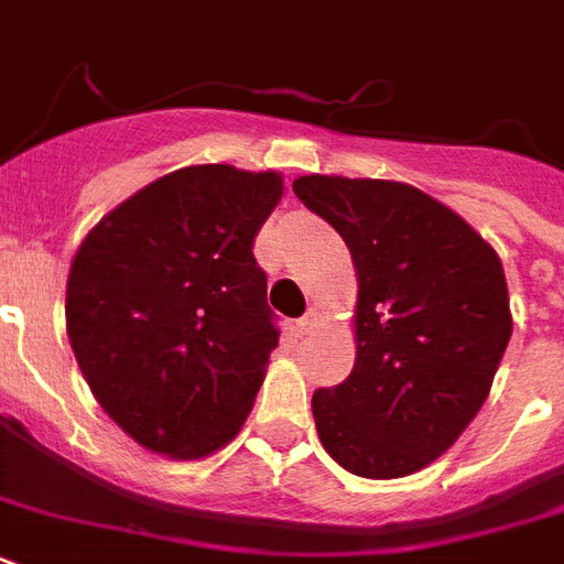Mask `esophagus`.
Segmentation results:
<instances>
[{
  "instance_id": "obj_1",
  "label": "esophagus",
  "mask_w": 564,
  "mask_h": 564,
  "mask_svg": "<svg viewBox=\"0 0 564 564\" xmlns=\"http://www.w3.org/2000/svg\"><path fill=\"white\" fill-rule=\"evenodd\" d=\"M322 322V313L316 307H310L304 316L299 318V330L301 334H310V330H316V325Z\"/></svg>"
}]
</instances>
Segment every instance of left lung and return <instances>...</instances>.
Instances as JSON below:
<instances>
[{
    "label": "left lung",
    "mask_w": 564,
    "mask_h": 564,
    "mask_svg": "<svg viewBox=\"0 0 564 564\" xmlns=\"http://www.w3.org/2000/svg\"><path fill=\"white\" fill-rule=\"evenodd\" d=\"M292 189L339 230L357 274V360L313 394L318 438L357 477L421 471L480 412L512 336L498 251L401 181L301 175Z\"/></svg>",
    "instance_id": "8db88e82"
}]
</instances>
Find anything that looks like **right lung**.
<instances>
[{"label":"right lung","instance_id":"obj_1","mask_svg":"<svg viewBox=\"0 0 564 564\" xmlns=\"http://www.w3.org/2000/svg\"><path fill=\"white\" fill-rule=\"evenodd\" d=\"M281 172L184 166L105 213L66 278V336L128 438L204 459L246 424L278 348L251 246Z\"/></svg>","mask_w":564,"mask_h":564}]
</instances>
